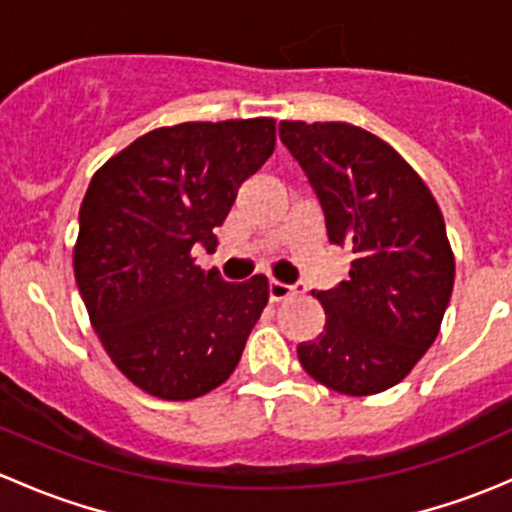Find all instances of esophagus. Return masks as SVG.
I'll return each mask as SVG.
<instances>
[{"label": "esophagus", "mask_w": 512, "mask_h": 512, "mask_svg": "<svg viewBox=\"0 0 512 512\" xmlns=\"http://www.w3.org/2000/svg\"><path fill=\"white\" fill-rule=\"evenodd\" d=\"M294 292H297V287H294V285H285V282H277V280L270 282V299H272V302H282V299H287L289 294H294Z\"/></svg>", "instance_id": "1"}]
</instances>
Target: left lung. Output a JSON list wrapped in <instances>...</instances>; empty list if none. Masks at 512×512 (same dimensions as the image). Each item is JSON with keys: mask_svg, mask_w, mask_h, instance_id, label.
<instances>
[{"mask_svg": "<svg viewBox=\"0 0 512 512\" xmlns=\"http://www.w3.org/2000/svg\"><path fill=\"white\" fill-rule=\"evenodd\" d=\"M332 245L354 252L349 280L312 292L327 322L297 356L327 389L369 396L399 384L436 342L453 292L446 223L418 173L389 143L349 123L282 121Z\"/></svg>", "mask_w": 512, "mask_h": 512, "instance_id": "1", "label": "left lung"}]
</instances>
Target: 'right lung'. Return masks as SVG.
Masks as SVG:
<instances>
[{"instance_id":"add662e5","label":"right lung","mask_w":512,"mask_h":512,"mask_svg":"<svg viewBox=\"0 0 512 512\" xmlns=\"http://www.w3.org/2000/svg\"><path fill=\"white\" fill-rule=\"evenodd\" d=\"M275 121L156 128L91 178L74 275L103 349L138 389L188 401L230 379L270 297L265 275L200 270L237 190L275 151Z\"/></svg>"}]
</instances>
